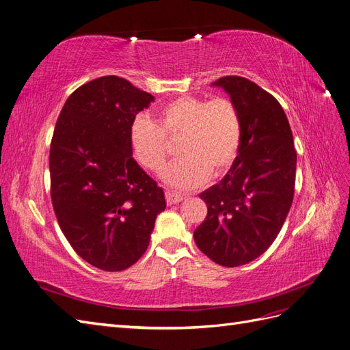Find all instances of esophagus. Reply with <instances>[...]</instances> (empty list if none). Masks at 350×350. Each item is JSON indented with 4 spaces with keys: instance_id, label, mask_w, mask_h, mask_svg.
I'll return each instance as SVG.
<instances>
[{
    "instance_id": "obj_1",
    "label": "esophagus",
    "mask_w": 350,
    "mask_h": 350,
    "mask_svg": "<svg viewBox=\"0 0 350 350\" xmlns=\"http://www.w3.org/2000/svg\"><path fill=\"white\" fill-rule=\"evenodd\" d=\"M185 197L184 196H181V194H178V193H174V191H166V201H167V204H178L179 201H183Z\"/></svg>"
}]
</instances>
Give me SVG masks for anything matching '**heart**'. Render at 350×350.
Segmentation results:
<instances>
[{
	"label": "heart",
	"mask_w": 350,
	"mask_h": 350,
	"mask_svg": "<svg viewBox=\"0 0 350 350\" xmlns=\"http://www.w3.org/2000/svg\"><path fill=\"white\" fill-rule=\"evenodd\" d=\"M181 137L183 154L166 167L165 181L178 189H191L207 181L208 175L224 174L234 163L241 143V116L226 98L201 99L183 96L159 109L156 122L137 115L129 140L135 162L161 172L169 154L167 140Z\"/></svg>",
	"instance_id": "heart-1"
}]
</instances>
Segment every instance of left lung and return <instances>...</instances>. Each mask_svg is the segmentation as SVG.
Segmentation results:
<instances>
[{"label":"left lung","mask_w":350,"mask_h":350,"mask_svg":"<svg viewBox=\"0 0 350 350\" xmlns=\"http://www.w3.org/2000/svg\"><path fill=\"white\" fill-rule=\"evenodd\" d=\"M224 89L241 116V143L228 174L200 194L207 216L194 230L200 251L225 267L243 266L266 251L288 216L296 152L280 103L256 83L226 76Z\"/></svg>","instance_id":"8db88e82"}]
</instances>
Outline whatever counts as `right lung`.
<instances>
[{
  "instance_id": "add662e5",
  "label": "right lung",
  "mask_w": 350,
  "mask_h": 350,
  "mask_svg": "<svg viewBox=\"0 0 350 350\" xmlns=\"http://www.w3.org/2000/svg\"><path fill=\"white\" fill-rule=\"evenodd\" d=\"M154 100L116 76L83 84L58 116L49 152L51 198L62 234L92 266L121 271L149 247L163 189L135 162L131 122Z\"/></svg>"
}]
</instances>
